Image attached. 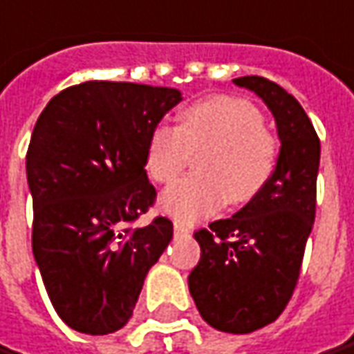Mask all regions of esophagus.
Wrapping results in <instances>:
<instances>
[{"label": "esophagus", "instance_id": "esophagus-1", "mask_svg": "<svg viewBox=\"0 0 354 354\" xmlns=\"http://www.w3.org/2000/svg\"><path fill=\"white\" fill-rule=\"evenodd\" d=\"M173 227H175V235H179V237H189L191 235V229L187 227L185 223H181V221H175Z\"/></svg>", "mask_w": 354, "mask_h": 354}]
</instances>
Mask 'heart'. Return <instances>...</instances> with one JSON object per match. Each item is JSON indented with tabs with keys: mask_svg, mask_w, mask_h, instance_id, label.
I'll return each mask as SVG.
<instances>
[{
	"mask_svg": "<svg viewBox=\"0 0 354 354\" xmlns=\"http://www.w3.org/2000/svg\"><path fill=\"white\" fill-rule=\"evenodd\" d=\"M191 156H198L196 175L160 198L163 212L187 223L212 216L223 202L241 206L256 198L275 169L277 140L248 102L209 96L187 107L179 127H153L146 145V171L156 183L169 185Z\"/></svg>",
	"mask_w": 354,
	"mask_h": 354,
	"instance_id": "heart-1",
	"label": "heart"
}]
</instances>
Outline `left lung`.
I'll return each instance as SVG.
<instances>
[{"label": "left lung", "mask_w": 354, "mask_h": 354, "mask_svg": "<svg viewBox=\"0 0 354 354\" xmlns=\"http://www.w3.org/2000/svg\"><path fill=\"white\" fill-rule=\"evenodd\" d=\"M275 117L281 140L262 192L227 219L198 229L201 260L189 291L201 316L227 333H250L277 320L293 297L316 216L320 138L301 104L264 77H239Z\"/></svg>", "instance_id": "8db88e82"}]
</instances>
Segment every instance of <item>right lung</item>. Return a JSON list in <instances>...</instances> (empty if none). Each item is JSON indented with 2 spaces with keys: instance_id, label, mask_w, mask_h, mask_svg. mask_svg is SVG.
<instances>
[{
  "instance_id": "obj_1",
  "label": "right lung",
  "mask_w": 354,
  "mask_h": 354,
  "mask_svg": "<svg viewBox=\"0 0 354 354\" xmlns=\"http://www.w3.org/2000/svg\"><path fill=\"white\" fill-rule=\"evenodd\" d=\"M179 102L175 88L90 80L61 90L36 121L26 152L32 252L53 308L80 333L125 326L171 241L167 218L133 223L156 202L148 136Z\"/></svg>"
}]
</instances>
